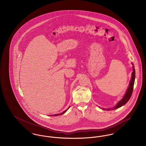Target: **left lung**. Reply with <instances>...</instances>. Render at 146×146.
Returning a JSON list of instances; mask_svg holds the SVG:
<instances>
[{
    "instance_id": "8db88e82",
    "label": "left lung",
    "mask_w": 146,
    "mask_h": 146,
    "mask_svg": "<svg viewBox=\"0 0 146 146\" xmlns=\"http://www.w3.org/2000/svg\"><path fill=\"white\" fill-rule=\"evenodd\" d=\"M132 64L133 65V72L132 73L131 79V81H130V84H129V87L127 89V91L126 92V94H125L124 96L113 108H107V109L103 108L104 110L111 111V110L117 109L118 108H119V107H121V106H123L124 104H126L127 102V101L130 100V97L131 96V95H132V91H133V85H134L135 79V68H134L133 64L132 63Z\"/></svg>"
}]
</instances>
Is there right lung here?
<instances>
[{"instance_id": "add662e5", "label": "right lung", "mask_w": 146, "mask_h": 146, "mask_svg": "<svg viewBox=\"0 0 146 146\" xmlns=\"http://www.w3.org/2000/svg\"><path fill=\"white\" fill-rule=\"evenodd\" d=\"M70 107H69L68 108V109H67L66 110H65L64 111H63L62 113H59V114H55V115H50V116H58V115H62L63 114H64L66 111H67L68 109H69V108H70Z\"/></svg>"}]
</instances>
